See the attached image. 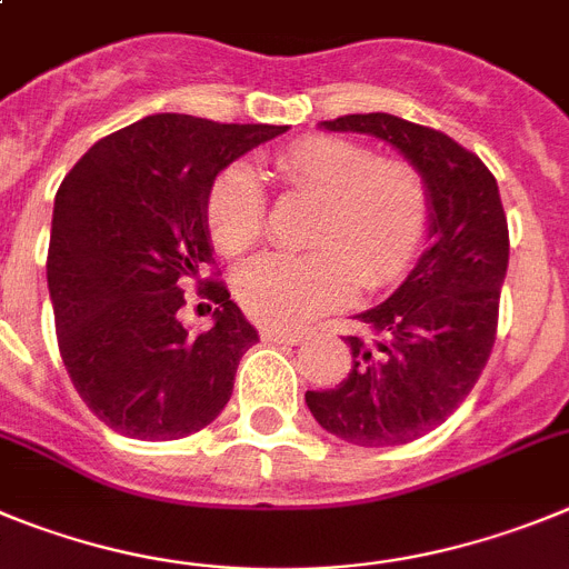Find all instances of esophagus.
Instances as JSON below:
<instances>
[{"label": "esophagus", "mask_w": 569, "mask_h": 569, "mask_svg": "<svg viewBox=\"0 0 569 569\" xmlns=\"http://www.w3.org/2000/svg\"><path fill=\"white\" fill-rule=\"evenodd\" d=\"M266 342H286V346H300L306 340L303 331H280V329H263L260 331Z\"/></svg>", "instance_id": "1"}]
</instances>
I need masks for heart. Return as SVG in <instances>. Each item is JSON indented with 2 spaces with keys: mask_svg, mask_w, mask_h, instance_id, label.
I'll list each match as a JSON object with an SVG mask.
<instances>
[{
  "mask_svg": "<svg viewBox=\"0 0 569 569\" xmlns=\"http://www.w3.org/2000/svg\"><path fill=\"white\" fill-rule=\"evenodd\" d=\"M274 176L320 201L309 232L315 252H263L240 266L234 291L254 320L295 329L346 303L357 283L380 289L408 272L428 229V192L413 167L382 161L351 138L306 136L274 156ZM263 221V189L252 167H227L207 192L214 247L247 252Z\"/></svg>",
  "mask_w": 569,
  "mask_h": 569,
  "instance_id": "obj_1",
  "label": "heart"
}]
</instances>
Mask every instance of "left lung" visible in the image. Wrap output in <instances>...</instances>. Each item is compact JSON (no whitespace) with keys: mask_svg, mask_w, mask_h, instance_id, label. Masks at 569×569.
<instances>
[{"mask_svg":"<svg viewBox=\"0 0 569 569\" xmlns=\"http://www.w3.org/2000/svg\"><path fill=\"white\" fill-rule=\"evenodd\" d=\"M320 127L397 147L428 192V249L386 303L355 315L346 380L306 391L309 411L335 437L362 448L406 445L457 411L488 362L508 274V218L488 167L445 132L391 112Z\"/></svg>","mask_w":569,"mask_h":569,"instance_id":"1","label":"left lung"}]
</instances>
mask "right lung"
<instances>
[{"mask_svg": "<svg viewBox=\"0 0 569 569\" xmlns=\"http://www.w3.org/2000/svg\"><path fill=\"white\" fill-rule=\"evenodd\" d=\"M289 127L156 112L96 141L53 203L48 289L64 368L112 431L167 442L201 431L258 342L221 280L212 329L178 320L183 286L212 260L207 192L218 172Z\"/></svg>", "mask_w": 569, "mask_h": 569, "instance_id": "add662e5", "label": "right lung"}]
</instances>
